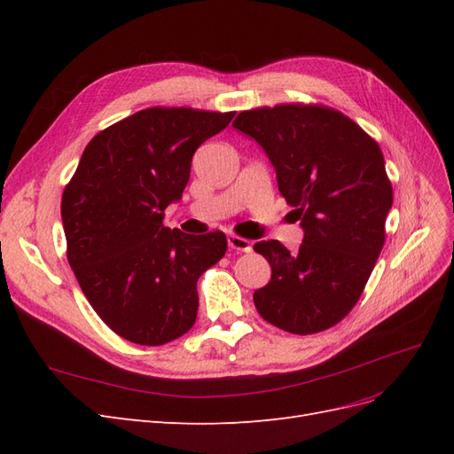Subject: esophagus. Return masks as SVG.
Masks as SVG:
<instances>
[{
  "mask_svg": "<svg viewBox=\"0 0 454 454\" xmlns=\"http://www.w3.org/2000/svg\"><path fill=\"white\" fill-rule=\"evenodd\" d=\"M227 244H229L231 250H237V252H252V242L242 239V237H237V235H229V237H227Z\"/></svg>",
  "mask_w": 454,
  "mask_h": 454,
  "instance_id": "1",
  "label": "esophagus"
}]
</instances>
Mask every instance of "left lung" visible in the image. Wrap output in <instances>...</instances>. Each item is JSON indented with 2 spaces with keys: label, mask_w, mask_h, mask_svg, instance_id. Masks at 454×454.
Segmentation results:
<instances>
[{
  "label": "left lung",
  "mask_w": 454,
  "mask_h": 454,
  "mask_svg": "<svg viewBox=\"0 0 454 454\" xmlns=\"http://www.w3.org/2000/svg\"><path fill=\"white\" fill-rule=\"evenodd\" d=\"M232 127L263 147L305 232L295 254L278 240L254 244L272 269L254 294L255 309L284 332H324L358 303L382 250L392 208L382 151L352 119L322 106L259 107Z\"/></svg>",
  "instance_id": "8db88e82"
}]
</instances>
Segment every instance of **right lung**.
Instances as JSON below:
<instances>
[{
	"label": "right lung",
	"instance_id": "1",
	"mask_svg": "<svg viewBox=\"0 0 454 454\" xmlns=\"http://www.w3.org/2000/svg\"><path fill=\"white\" fill-rule=\"evenodd\" d=\"M235 114L149 107L98 132L62 195L67 261L96 314L136 345L159 347L197 320L200 274L225 255L222 231L162 225L191 159Z\"/></svg>",
	"mask_w": 454,
	"mask_h": 454
}]
</instances>
